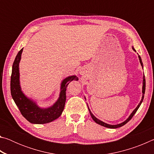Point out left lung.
Segmentation results:
<instances>
[{
	"label": "left lung",
	"instance_id": "1",
	"mask_svg": "<svg viewBox=\"0 0 154 154\" xmlns=\"http://www.w3.org/2000/svg\"><path fill=\"white\" fill-rule=\"evenodd\" d=\"M132 49H133V50H134V51H136V50H135V49H134L133 47H132ZM139 59L140 63V64H141V66H142V67H143V62H142L141 58H140V56H139ZM142 92H143V96H142V99H141V100H140V103L139 104V105H138V106H137V108L135 109L133 111H132V113L131 114H130V116L128 117V118L126 121H124V122H122V123H121V124H117V125H111V124H106V123H105V122H102V121L99 120L98 119L96 118V117H95L94 116V115L92 113V112H91L90 110L89 109L90 116H91V117H92V118L93 119V120L94 121V122H96V123L98 124L99 125H101V126H105V127H106V128H119V127L123 126L124 125H125L126 123H128V122L130 120V119H132V118L134 116V115L135 113H136V112H137V111L138 110V109L139 108L140 105H141V103H142V102H143V98H144V94H145V75H143V91H142ZM88 109H89V108H88Z\"/></svg>",
	"mask_w": 154,
	"mask_h": 154
}]
</instances>
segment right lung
<instances>
[{"instance_id":"obj_1","label":"right lung","mask_w":154,"mask_h":154,"mask_svg":"<svg viewBox=\"0 0 154 154\" xmlns=\"http://www.w3.org/2000/svg\"><path fill=\"white\" fill-rule=\"evenodd\" d=\"M23 48L18 52L12 66L11 76V94L15 103L19 108L21 113L32 124H42L55 120L61 116L66 102V90L67 85L72 80H78L75 75L68 77L61 83L60 93L58 100L53 106L41 109L33 100L26 96L22 92L20 85L19 63Z\"/></svg>"}]
</instances>
